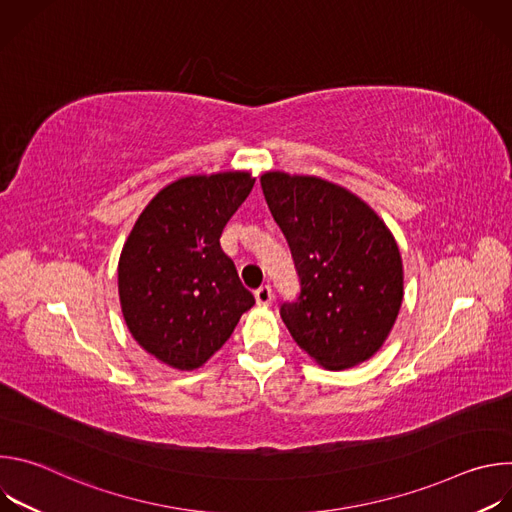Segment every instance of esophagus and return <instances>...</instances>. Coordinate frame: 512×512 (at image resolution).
Listing matches in <instances>:
<instances>
[{"label":"esophagus","instance_id":"esophagus-1","mask_svg":"<svg viewBox=\"0 0 512 512\" xmlns=\"http://www.w3.org/2000/svg\"><path fill=\"white\" fill-rule=\"evenodd\" d=\"M255 302H257V306H261V308L271 306V302H273V291H271L269 285H261V287L255 291Z\"/></svg>","mask_w":512,"mask_h":512}]
</instances>
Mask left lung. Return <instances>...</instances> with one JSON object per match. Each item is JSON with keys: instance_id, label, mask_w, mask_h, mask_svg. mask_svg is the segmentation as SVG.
<instances>
[{"instance_id": "8db88e82", "label": "left lung", "mask_w": 512, "mask_h": 512, "mask_svg": "<svg viewBox=\"0 0 512 512\" xmlns=\"http://www.w3.org/2000/svg\"><path fill=\"white\" fill-rule=\"evenodd\" d=\"M261 188L300 275L281 320L328 371L381 350L403 302V261L383 218L356 194L318 176L265 172Z\"/></svg>"}]
</instances>
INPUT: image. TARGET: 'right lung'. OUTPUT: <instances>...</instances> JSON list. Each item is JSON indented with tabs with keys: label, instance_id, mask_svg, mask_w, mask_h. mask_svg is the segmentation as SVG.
Returning a JSON list of instances; mask_svg holds the SVG:
<instances>
[{
	"label": "right lung",
	"instance_id": "1",
	"mask_svg": "<svg viewBox=\"0 0 512 512\" xmlns=\"http://www.w3.org/2000/svg\"><path fill=\"white\" fill-rule=\"evenodd\" d=\"M253 184L241 170L178 178L143 208L121 249L125 324L172 369L202 367L255 304L221 249L223 229Z\"/></svg>",
	"mask_w": 512,
	"mask_h": 512
}]
</instances>
